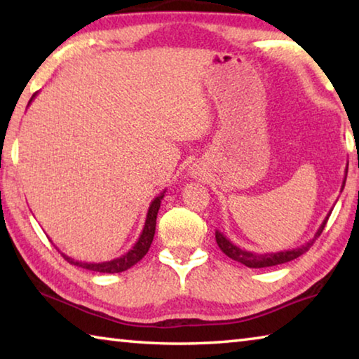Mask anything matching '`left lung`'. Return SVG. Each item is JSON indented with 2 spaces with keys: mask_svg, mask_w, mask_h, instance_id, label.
Returning <instances> with one entry per match:
<instances>
[{
  "mask_svg": "<svg viewBox=\"0 0 359 359\" xmlns=\"http://www.w3.org/2000/svg\"><path fill=\"white\" fill-rule=\"evenodd\" d=\"M347 172V171H345ZM345 179H347V174H345L344 177V182H342V188H340V191L344 190L345 187ZM330 210L327 212V215L325 217V220L321 222L320 228L317 229V233H315L313 238L306 242V244L297 247V248H291V250H283V252H277V253H253V252H247L244 250V248H241L238 245H234L233 242H231L226 236H224L223 233H220V231H215V239H217V244L218 247H220V250L226 255V257H229L231 259L238 261V263H242L247 267H255V269H258V267H269V266H277V264H283V263H288V261L291 259H296L299 258L301 255L306 253L309 248H311L313 245V242L317 241V238H320V234L323 233V229L326 226V222L327 218H330L331 215Z\"/></svg>",
  "mask_w": 359,
  "mask_h": 359,
  "instance_id": "1",
  "label": "left lung"
}]
</instances>
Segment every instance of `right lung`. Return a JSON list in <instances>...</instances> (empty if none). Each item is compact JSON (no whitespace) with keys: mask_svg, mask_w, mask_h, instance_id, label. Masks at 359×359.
<instances>
[{"mask_svg":"<svg viewBox=\"0 0 359 359\" xmlns=\"http://www.w3.org/2000/svg\"><path fill=\"white\" fill-rule=\"evenodd\" d=\"M36 95H38V93H34L32 96V100H29L28 106L32 104V101L36 98ZM165 193H166V190L158 194L154 201L150 203V208L147 210V217H145L142 233H141V236H139L136 244L133 245L131 250H128L125 255H121V257L114 258L111 261H102V263H85V261H79V259L68 257V255L62 253L63 258L71 264L83 267V269H88V271L102 272V274H115V272H123L126 269H130L131 266H135L137 261H141L145 257V253L149 252L150 244H151V241H154V236H155L156 215H158V210H160L161 199L165 198Z\"/></svg>","mask_w":359,"mask_h":359,"instance_id":"1","label":"right lung"}]
</instances>
